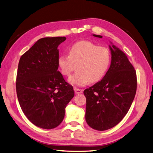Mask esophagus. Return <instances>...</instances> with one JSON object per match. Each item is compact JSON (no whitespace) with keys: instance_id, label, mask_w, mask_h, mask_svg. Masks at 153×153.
Segmentation results:
<instances>
[{"instance_id":"esophagus-1","label":"esophagus","mask_w":153,"mask_h":153,"mask_svg":"<svg viewBox=\"0 0 153 153\" xmlns=\"http://www.w3.org/2000/svg\"><path fill=\"white\" fill-rule=\"evenodd\" d=\"M74 90H75V92L76 94H80V93H82V92H83V90L82 89H78V88H76V87H75V89H74Z\"/></svg>"}]
</instances>
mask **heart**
Segmentation results:
<instances>
[{"label":"heart","mask_w":153,"mask_h":153,"mask_svg":"<svg viewBox=\"0 0 153 153\" xmlns=\"http://www.w3.org/2000/svg\"><path fill=\"white\" fill-rule=\"evenodd\" d=\"M68 53L69 55L59 57L58 64L61 73L66 76H70L77 66L78 72L69 79L71 84L77 86L101 80L111 62V53L107 48L89 41H80L73 44Z\"/></svg>","instance_id":"heart-1"}]
</instances>
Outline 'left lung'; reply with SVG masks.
<instances>
[{"label":"left lung","instance_id":"left-lung-1","mask_svg":"<svg viewBox=\"0 0 153 153\" xmlns=\"http://www.w3.org/2000/svg\"><path fill=\"white\" fill-rule=\"evenodd\" d=\"M110 49L112 61L108 71L102 80L84 91L86 122L98 131L112 128L122 121L132 104L137 87L136 71L126 54L114 45L110 46Z\"/></svg>","mask_w":153,"mask_h":153}]
</instances>
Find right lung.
Listing matches in <instances>:
<instances>
[{"label": "right lung", "mask_w": 153, "mask_h": 153, "mask_svg": "<svg viewBox=\"0 0 153 153\" xmlns=\"http://www.w3.org/2000/svg\"><path fill=\"white\" fill-rule=\"evenodd\" d=\"M66 39L41 38L18 63L16 90L20 107L32 124L43 129L55 128L62 123L66 106L75 94L73 86L57 71V47Z\"/></svg>", "instance_id": "obj_1"}]
</instances>
